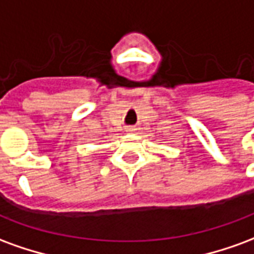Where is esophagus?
Wrapping results in <instances>:
<instances>
[{
	"mask_svg": "<svg viewBox=\"0 0 254 254\" xmlns=\"http://www.w3.org/2000/svg\"><path fill=\"white\" fill-rule=\"evenodd\" d=\"M136 130V127H127V132H134Z\"/></svg>",
	"mask_w": 254,
	"mask_h": 254,
	"instance_id": "1",
	"label": "esophagus"
}]
</instances>
